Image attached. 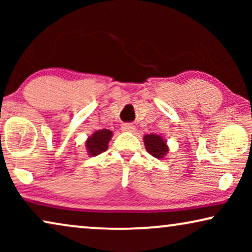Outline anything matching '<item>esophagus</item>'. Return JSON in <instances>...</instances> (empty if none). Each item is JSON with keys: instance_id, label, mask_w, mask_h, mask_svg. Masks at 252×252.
Returning a JSON list of instances; mask_svg holds the SVG:
<instances>
[{"instance_id": "34e87169", "label": "esophagus", "mask_w": 252, "mask_h": 252, "mask_svg": "<svg viewBox=\"0 0 252 252\" xmlns=\"http://www.w3.org/2000/svg\"><path fill=\"white\" fill-rule=\"evenodd\" d=\"M122 130L123 132H134L135 130V127H134L132 124H124L122 126Z\"/></svg>"}]
</instances>
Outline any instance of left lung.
Segmentation results:
<instances>
[{
    "label": "left lung",
    "instance_id": "1",
    "mask_svg": "<svg viewBox=\"0 0 252 252\" xmlns=\"http://www.w3.org/2000/svg\"><path fill=\"white\" fill-rule=\"evenodd\" d=\"M144 146L148 153L155 158L163 159L168 153L167 141L164 140L163 136L156 135V134H147L143 136Z\"/></svg>",
    "mask_w": 252,
    "mask_h": 252
}]
</instances>
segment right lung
Instances as JSON below:
<instances>
[{"mask_svg":"<svg viewBox=\"0 0 252 252\" xmlns=\"http://www.w3.org/2000/svg\"><path fill=\"white\" fill-rule=\"evenodd\" d=\"M112 135V130L106 128L96 130V132L93 133L85 142L86 149H87L89 156H97V155L104 153L108 149V144Z\"/></svg>","mask_w":252,"mask_h":252,"instance_id":"add662e5","label":"right lung"}]
</instances>
